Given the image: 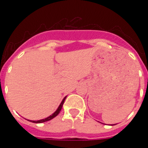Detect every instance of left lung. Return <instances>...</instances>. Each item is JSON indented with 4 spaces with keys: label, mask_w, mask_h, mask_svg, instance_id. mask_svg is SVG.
<instances>
[{
    "label": "left lung",
    "mask_w": 148,
    "mask_h": 148,
    "mask_svg": "<svg viewBox=\"0 0 148 148\" xmlns=\"http://www.w3.org/2000/svg\"><path fill=\"white\" fill-rule=\"evenodd\" d=\"M113 125H114V124H113Z\"/></svg>",
    "instance_id": "1"
}]
</instances>
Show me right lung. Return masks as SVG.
I'll return each mask as SVG.
<instances>
[{"label":"right lung","mask_w":148,"mask_h":148,"mask_svg":"<svg viewBox=\"0 0 148 148\" xmlns=\"http://www.w3.org/2000/svg\"><path fill=\"white\" fill-rule=\"evenodd\" d=\"M66 97H67V96L66 97H64V98L63 99L62 101H61V103H60V105H59V107L58 108V109L56 110V111L54 113H53L52 114L50 115L49 117H46V118H45V119H41V120H39V121H30L33 122V123H44V122H46V121H50V120L53 119V117H55L57 115H58V114L60 113V110H61V108H62L63 107V104H64V101L65 99H66Z\"/></svg>","instance_id":"right-lung-1"}]
</instances>
